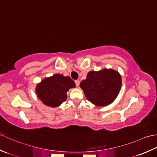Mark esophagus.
<instances>
[{
    "label": "esophagus",
    "instance_id": "obj_1",
    "mask_svg": "<svg viewBox=\"0 0 157 157\" xmlns=\"http://www.w3.org/2000/svg\"><path fill=\"white\" fill-rule=\"evenodd\" d=\"M75 84H76V87H78L79 84H80V81H78V80H76V81H75Z\"/></svg>",
    "mask_w": 157,
    "mask_h": 157
}]
</instances>
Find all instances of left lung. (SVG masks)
Here are the masks:
<instances>
[{
	"instance_id": "8db88e82",
	"label": "left lung",
	"mask_w": 157,
	"mask_h": 157,
	"mask_svg": "<svg viewBox=\"0 0 157 157\" xmlns=\"http://www.w3.org/2000/svg\"><path fill=\"white\" fill-rule=\"evenodd\" d=\"M87 100L98 106L111 104L120 91L121 76L113 70L91 71L80 83Z\"/></svg>"
}]
</instances>
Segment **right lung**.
<instances>
[{
	"mask_svg": "<svg viewBox=\"0 0 157 157\" xmlns=\"http://www.w3.org/2000/svg\"><path fill=\"white\" fill-rule=\"evenodd\" d=\"M72 87H75V83L70 76L55 75L38 84L36 91L38 98L43 104L57 107L66 101V93Z\"/></svg>",
	"mask_w": 157,
	"mask_h": 157,
	"instance_id": "1",
	"label": "right lung"
}]
</instances>
